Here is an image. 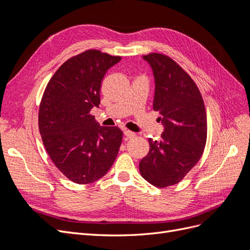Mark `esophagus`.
Segmentation results:
<instances>
[{"instance_id":"obj_1","label":"esophagus","mask_w":250,"mask_h":250,"mask_svg":"<svg viewBox=\"0 0 250 250\" xmlns=\"http://www.w3.org/2000/svg\"><path fill=\"white\" fill-rule=\"evenodd\" d=\"M124 133H125V136L126 138H133V137L135 136V133L130 131V130H125Z\"/></svg>"}]
</instances>
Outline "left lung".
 Instances as JSON below:
<instances>
[{
  "label": "left lung",
  "mask_w": 250,
  "mask_h": 250,
  "mask_svg": "<svg viewBox=\"0 0 250 250\" xmlns=\"http://www.w3.org/2000/svg\"><path fill=\"white\" fill-rule=\"evenodd\" d=\"M143 59L151 66L153 109L164 125L161 141L149 138L148 154L139 162L142 177L156 188L179 183L199 159L207 143V114L198 87L178 63L164 54Z\"/></svg>",
  "instance_id": "obj_1"
}]
</instances>
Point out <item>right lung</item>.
<instances>
[{
	"label": "right lung",
	"instance_id": "1",
	"mask_svg": "<svg viewBox=\"0 0 250 250\" xmlns=\"http://www.w3.org/2000/svg\"><path fill=\"white\" fill-rule=\"evenodd\" d=\"M120 60L87 50L63 62L44 89L38 115L40 135L52 162L74 183L97 181L117 158L123 131L101 126L90 111L100 104L104 75Z\"/></svg>",
	"mask_w": 250,
	"mask_h": 250
}]
</instances>
